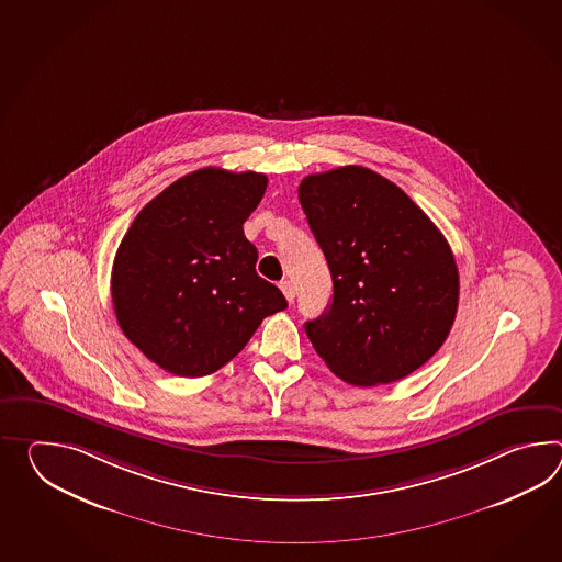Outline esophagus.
<instances>
[{
	"label": "esophagus",
	"instance_id": "34e87169",
	"mask_svg": "<svg viewBox=\"0 0 562 562\" xmlns=\"http://www.w3.org/2000/svg\"><path fill=\"white\" fill-rule=\"evenodd\" d=\"M280 290L284 292V296H286L288 302H292L294 296H296V292H294V284H292L290 280H282V282H280Z\"/></svg>",
	"mask_w": 562,
	"mask_h": 562
}]
</instances>
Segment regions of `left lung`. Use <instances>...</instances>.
I'll list each match as a JSON object with an SVG mask.
<instances>
[{
	"mask_svg": "<svg viewBox=\"0 0 562 562\" xmlns=\"http://www.w3.org/2000/svg\"><path fill=\"white\" fill-rule=\"evenodd\" d=\"M299 198L333 276L328 311L304 325L312 347L357 387L412 374L456 321L448 239L403 189L359 165L304 177Z\"/></svg>",
	"mask_w": 562,
	"mask_h": 562,
	"instance_id": "1",
	"label": "left lung"
}]
</instances>
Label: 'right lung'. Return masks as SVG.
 Masks as SVG:
<instances>
[{
	"instance_id": "right-lung-1",
	"label": "right lung",
	"mask_w": 562,
	"mask_h": 562,
	"mask_svg": "<svg viewBox=\"0 0 562 562\" xmlns=\"http://www.w3.org/2000/svg\"><path fill=\"white\" fill-rule=\"evenodd\" d=\"M263 173L217 167L177 179L150 200L114 256L111 294L125 337L167 373L203 376L248 345L284 294L256 272L244 222Z\"/></svg>"
}]
</instances>
